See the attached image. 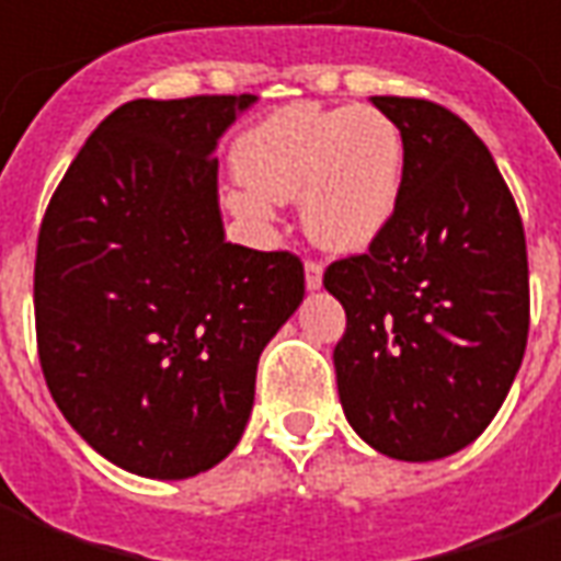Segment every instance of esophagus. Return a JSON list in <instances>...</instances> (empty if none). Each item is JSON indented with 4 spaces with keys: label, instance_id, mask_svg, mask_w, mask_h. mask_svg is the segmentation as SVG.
<instances>
[{
    "label": "esophagus",
    "instance_id": "obj_1",
    "mask_svg": "<svg viewBox=\"0 0 561 561\" xmlns=\"http://www.w3.org/2000/svg\"><path fill=\"white\" fill-rule=\"evenodd\" d=\"M304 270H306V288H309V291L321 288V276H324V267H321L318 261H312V257H309V261L304 264Z\"/></svg>",
    "mask_w": 561,
    "mask_h": 561
}]
</instances>
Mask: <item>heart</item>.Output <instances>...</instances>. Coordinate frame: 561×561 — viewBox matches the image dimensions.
<instances>
[{"label":"heart","instance_id":"1","mask_svg":"<svg viewBox=\"0 0 561 561\" xmlns=\"http://www.w3.org/2000/svg\"><path fill=\"white\" fill-rule=\"evenodd\" d=\"M245 188L231 207L245 219H270V201H297L306 233L333 252L376 243L402 192L400 126L376 107L288 104L233 144Z\"/></svg>","mask_w":561,"mask_h":561}]
</instances>
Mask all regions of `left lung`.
Instances as JSON below:
<instances>
[{"mask_svg": "<svg viewBox=\"0 0 561 561\" xmlns=\"http://www.w3.org/2000/svg\"><path fill=\"white\" fill-rule=\"evenodd\" d=\"M373 104L402 131V192L376 243L324 270L345 309L333 364L354 433L426 462L474 442L514 385L529 340L526 233L490 149L454 111Z\"/></svg>", "mask_w": 561, "mask_h": 561, "instance_id": "1", "label": "left lung"}]
</instances>
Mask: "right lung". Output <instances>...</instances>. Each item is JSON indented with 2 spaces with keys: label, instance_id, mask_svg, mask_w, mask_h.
I'll list each match as a JSON object with an SVG mask.
<instances>
[{
  "label": "right lung",
  "instance_id": "1",
  "mask_svg": "<svg viewBox=\"0 0 561 561\" xmlns=\"http://www.w3.org/2000/svg\"><path fill=\"white\" fill-rule=\"evenodd\" d=\"M252 102L243 92L116 107L42 219L44 381L102 457L144 478H192L231 454L257 357L304 300L300 257L221 231L213 149Z\"/></svg>",
  "mask_w": 561,
  "mask_h": 561
}]
</instances>
